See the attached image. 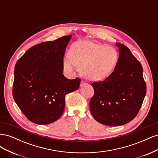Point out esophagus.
<instances>
[{
    "label": "esophagus",
    "instance_id": "34e87169",
    "mask_svg": "<svg viewBox=\"0 0 158 158\" xmlns=\"http://www.w3.org/2000/svg\"><path fill=\"white\" fill-rule=\"evenodd\" d=\"M85 84V82L84 80H82L81 81V83H80V87H82V86H84V85Z\"/></svg>",
    "mask_w": 158,
    "mask_h": 158
}]
</instances>
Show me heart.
Wrapping results in <instances>:
<instances>
[{"mask_svg": "<svg viewBox=\"0 0 158 158\" xmlns=\"http://www.w3.org/2000/svg\"><path fill=\"white\" fill-rule=\"evenodd\" d=\"M69 56L63 59V68L72 74L80 70L81 74L89 80H102L111 74L118 62L115 49L89 40H79L72 44Z\"/></svg>", "mask_w": 158, "mask_h": 158, "instance_id": "1", "label": "heart"}]
</instances>
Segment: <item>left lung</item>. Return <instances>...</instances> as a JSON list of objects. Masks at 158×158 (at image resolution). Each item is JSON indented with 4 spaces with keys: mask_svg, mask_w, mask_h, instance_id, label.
I'll list each match as a JSON object with an SVG mask.
<instances>
[{
    "mask_svg": "<svg viewBox=\"0 0 158 158\" xmlns=\"http://www.w3.org/2000/svg\"><path fill=\"white\" fill-rule=\"evenodd\" d=\"M119 56L106 80L92 83L94 95L89 109L93 117L105 125H123L135 118L146 93L140 63L127 46L116 43Z\"/></svg>",
    "mask_w": 158,
    "mask_h": 158,
    "instance_id": "left-lung-1",
    "label": "left lung"
}]
</instances>
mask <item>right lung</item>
<instances>
[{
    "label": "right lung",
    "instance_id": "right-lung-1",
    "mask_svg": "<svg viewBox=\"0 0 158 158\" xmlns=\"http://www.w3.org/2000/svg\"><path fill=\"white\" fill-rule=\"evenodd\" d=\"M72 35L41 43L28 49L14 68L12 95L26 117L47 125L63 114L65 95L78 89L80 79L63 75V57Z\"/></svg>",
    "mask_w": 158,
    "mask_h": 158
}]
</instances>
